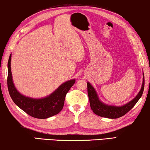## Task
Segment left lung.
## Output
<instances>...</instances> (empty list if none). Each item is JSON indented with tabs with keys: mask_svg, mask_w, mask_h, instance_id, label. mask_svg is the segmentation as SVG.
<instances>
[{
	"mask_svg": "<svg viewBox=\"0 0 150 150\" xmlns=\"http://www.w3.org/2000/svg\"><path fill=\"white\" fill-rule=\"evenodd\" d=\"M144 88V75L143 73V81L141 89L138 95L130 102L122 106H113L109 105L102 102L98 98L97 93L95 91L92 85L89 82H87V92L88 98H89L90 106L91 110L96 115L107 118H118L130 111L132 108L136 103L143 94Z\"/></svg>",
	"mask_w": 150,
	"mask_h": 150,
	"instance_id": "8db88e82",
	"label": "left lung"
}]
</instances>
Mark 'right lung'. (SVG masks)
Instances as JSON below:
<instances>
[{
	"instance_id": "1",
	"label": "right lung",
	"mask_w": 150,
	"mask_h": 150,
	"mask_svg": "<svg viewBox=\"0 0 150 150\" xmlns=\"http://www.w3.org/2000/svg\"><path fill=\"white\" fill-rule=\"evenodd\" d=\"M12 54L8 62V79L7 84L9 94L14 103L28 115L34 118L45 119L57 115L63 109L65 96L75 83L71 79L61 85L50 95L41 98L26 96L19 93L15 87L12 80L11 62Z\"/></svg>"
}]
</instances>
